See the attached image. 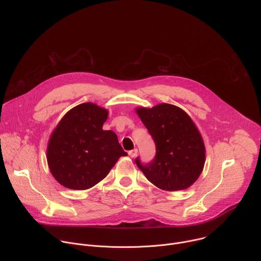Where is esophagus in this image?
Returning <instances> with one entry per match:
<instances>
[{"mask_svg":"<svg viewBox=\"0 0 261 261\" xmlns=\"http://www.w3.org/2000/svg\"><path fill=\"white\" fill-rule=\"evenodd\" d=\"M137 153H138L137 148H133V150H131V151H129V152H128V154H129V156H130L131 158H134V157H136Z\"/></svg>","mask_w":261,"mask_h":261,"instance_id":"1","label":"esophagus"}]
</instances>
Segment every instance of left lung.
Masks as SVG:
<instances>
[{
	"label": "left lung",
	"mask_w": 261,
	"mask_h": 261,
	"mask_svg": "<svg viewBox=\"0 0 261 261\" xmlns=\"http://www.w3.org/2000/svg\"><path fill=\"white\" fill-rule=\"evenodd\" d=\"M136 113L156 145L154 159L142 163L137 157L136 165L162 190L189 188L200 175L205 161L204 144L195 124L182 109L166 103L138 108Z\"/></svg>",
	"instance_id": "left-lung-1"
}]
</instances>
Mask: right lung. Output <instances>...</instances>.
Here are the masks:
<instances>
[{"instance_id": "obj_1", "label": "right lung", "mask_w": 261, "mask_h": 261, "mask_svg": "<svg viewBox=\"0 0 261 261\" xmlns=\"http://www.w3.org/2000/svg\"><path fill=\"white\" fill-rule=\"evenodd\" d=\"M107 110L83 103L64 116L47 146V162L55 178L73 190L89 189L103 179L120 157L128 154L117 134L104 131Z\"/></svg>"}]
</instances>
